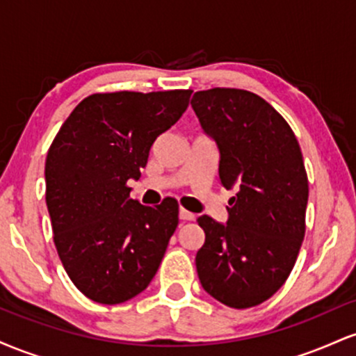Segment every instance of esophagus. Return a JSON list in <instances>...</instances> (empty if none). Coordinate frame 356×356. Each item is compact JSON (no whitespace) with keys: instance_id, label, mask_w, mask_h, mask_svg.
<instances>
[{"instance_id":"obj_1","label":"esophagus","mask_w":356,"mask_h":356,"mask_svg":"<svg viewBox=\"0 0 356 356\" xmlns=\"http://www.w3.org/2000/svg\"><path fill=\"white\" fill-rule=\"evenodd\" d=\"M179 218H181L182 220H194L195 214H192V212L186 211L184 207H181V211H179Z\"/></svg>"}]
</instances>
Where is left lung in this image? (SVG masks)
<instances>
[{
  "instance_id": "8db88e82",
  "label": "left lung",
  "mask_w": 356,
  "mask_h": 356,
  "mask_svg": "<svg viewBox=\"0 0 356 356\" xmlns=\"http://www.w3.org/2000/svg\"><path fill=\"white\" fill-rule=\"evenodd\" d=\"M192 108L218 144L219 181L238 186L226 224L197 219L206 232L195 256L199 280L229 308L271 298L296 263L306 231L308 175L288 122L266 100L239 88L195 92Z\"/></svg>"
}]
</instances>
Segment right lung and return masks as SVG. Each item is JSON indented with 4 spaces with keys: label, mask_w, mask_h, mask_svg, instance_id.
Listing matches in <instances>:
<instances>
[{
    "label": "right lung",
    "mask_w": 356,
    "mask_h": 356,
    "mask_svg": "<svg viewBox=\"0 0 356 356\" xmlns=\"http://www.w3.org/2000/svg\"><path fill=\"white\" fill-rule=\"evenodd\" d=\"M192 90L93 93L73 108L44 164L53 241L73 284L118 305L149 286L179 224V204L130 197L154 140L189 105Z\"/></svg>",
    "instance_id": "right-lung-1"
}]
</instances>
